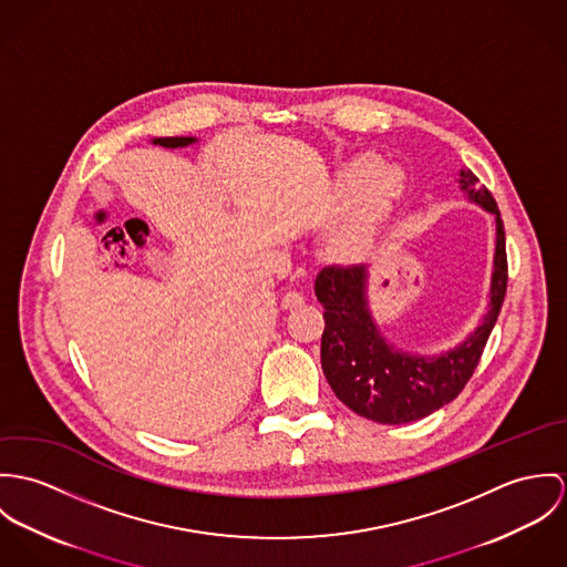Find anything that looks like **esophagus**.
<instances>
[{
    "mask_svg": "<svg viewBox=\"0 0 567 567\" xmlns=\"http://www.w3.org/2000/svg\"><path fill=\"white\" fill-rule=\"evenodd\" d=\"M305 305V296L300 291H287L282 296V309L291 311V309H300Z\"/></svg>",
    "mask_w": 567,
    "mask_h": 567,
    "instance_id": "1",
    "label": "esophagus"
}]
</instances>
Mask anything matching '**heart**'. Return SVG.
<instances>
[{
	"label": "heart",
	"mask_w": 567,
	"mask_h": 567,
	"mask_svg": "<svg viewBox=\"0 0 567 567\" xmlns=\"http://www.w3.org/2000/svg\"><path fill=\"white\" fill-rule=\"evenodd\" d=\"M402 189V176L395 167L378 165L374 156L350 163L337 181V202L341 210L354 206L350 224L334 237L332 250L343 258H357L372 246L378 226L391 210Z\"/></svg>",
	"instance_id": "b5f03b06"
}]
</instances>
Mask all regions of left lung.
Segmentation results:
<instances>
[{
    "label": "left lung",
    "mask_w": 567,
    "mask_h": 567,
    "mask_svg": "<svg viewBox=\"0 0 567 567\" xmlns=\"http://www.w3.org/2000/svg\"><path fill=\"white\" fill-rule=\"evenodd\" d=\"M470 202L496 217V254L489 311L481 326L454 350L440 357H415L391 346L368 307V267L330 265L315 278L323 307L321 370L334 395L357 415L378 424H409L452 402L474 374L496 326L506 293L504 226L494 195L470 169L458 172Z\"/></svg>",
    "instance_id": "1"
}]
</instances>
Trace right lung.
<instances>
[{
    "mask_svg": "<svg viewBox=\"0 0 567 567\" xmlns=\"http://www.w3.org/2000/svg\"><path fill=\"white\" fill-rule=\"evenodd\" d=\"M190 143H195L193 136H161V138H154V145H163V147H187Z\"/></svg>",
    "mask_w": 567,
    "mask_h": 567,
    "instance_id": "1",
    "label": "right lung"
}]
</instances>
